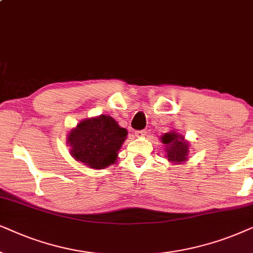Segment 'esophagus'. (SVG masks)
Masks as SVG:
<instances>
[{"instance_id":"obj_1","label":"esophagus","mask_w":253,"mask_h":253,"mask_svg":"<svg viewBox=\"0 0 253 253\" xmlns=\"http://www.w3.org/2000/svg\"><path fill=\"white\" fill-rule=\"evenodd\" d=\"M147 134V130L146 129H142V130H136L135 132V135L137 136V137H142V136H144Z\"/></svg>"}]
</instances>
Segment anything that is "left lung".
Wrapping results in <instances>:
<instances>
[{
    "mask_svg": "<svg viewBox=\"0 0 253 253\" xmlns=\"http://www.w3.org/2000/svg\"><path fill=\"white\" fill-rule=\"evenodd\" d=\"M161 141L166 147L168 161L172 162L173 164H180L187 161L190 143L185 141L183 135L171 130L169 133L163 134L161 136Z\"/></svg>",
    "mask_w": 253,
    "mask_h": 253,
    "instance_id": "obj_1",
    "label": "left lung"
}]
</instances>
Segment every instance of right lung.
<instances>
[{
	"mask_svg": "<svg viewBox=\"0 0 253 253\" xmlns=\"http://www.w3.org/2000/svg\"><path fill=\"white\" fill-rule=\"evenodd\" d=\"M127 130L112 117L102 114L77 124L67 136L70 155L91 169H104L116 163Z\"/></svg>",
	"mask_w": 253,
	"mask_h": 253,
	"instance_id": "add662e5",
	"label": "right lung"
}]
</instances>
